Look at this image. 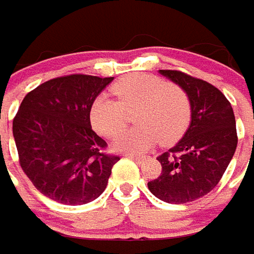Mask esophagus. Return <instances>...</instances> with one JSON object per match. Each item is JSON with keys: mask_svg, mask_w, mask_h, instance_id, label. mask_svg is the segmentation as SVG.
<instances>
[{"mask_svg": "<svg viewBox=\"0 0 254 254\" xmlns=\"http://www.w3.org/2000/svg\"><path fill=\"white\" fill-rule=\"evenodd\" d=\"M127 157H130V159H132V160L138 161V163H140V161H142V160H144V159H145V157H144V156L134 155V153H127Z\"/></svg>", "mask_w": 254, "mask_h": 254, "instance_id": "esophagus-1", "label": "esophagus"}]
</instances>
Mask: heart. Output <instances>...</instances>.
Here are the masks:
<instances>
[{
  "mask_svg": "<svg viewBox=\"0 0 254 254\" xmlns=\"http://www.w3.org/2000/svg\"><path fill=\"white\" fill-rule=\"evenodd\" d=\"M114 95L101 94L90 108V121L102 136L114 138L127 127V114L134 112L137 127L118 137L116 145L141 153L157 141L170 145L179 140L191 121V101L179 84L149 74H133L110 87Z\"/></svg>",
  "mask_w": 254,
  "mask_h": 254,
  "instance_id": "b5f03b06",
  "label": "heart"
}]
</instances>
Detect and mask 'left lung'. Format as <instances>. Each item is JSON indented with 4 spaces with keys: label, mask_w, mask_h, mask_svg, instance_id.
<instances>
[{
    "label": "left lung",
    "mask_w": 254,
    "mask_h": 254,
    "mask_svg": "<svg viewBox=\"0 0 254 254\" xmlns=\"http://www.w3.org/2000/svg\"><path fill=\"white\" fill-rule=\"evenodd\" d=\"M160 74L189 94L191 124L183 138L157 157L161 174L148 189L167 203H189L208 194L225 174L237 148L236 118L230 102L211 83L178 69Z\"/></svg>",
    "instance_id": "1"
}]
</instances>
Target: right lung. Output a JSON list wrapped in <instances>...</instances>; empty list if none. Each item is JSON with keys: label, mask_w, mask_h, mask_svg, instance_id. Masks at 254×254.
Segmentation results:
<instances>
[{"label": "right lung", "mask_w": 254, "mask_h": 254, "mask_svg": "<svg viewBox=\"0 0 254 254\" xmlns=\"http://www.w3.org/2000/svg\"><path fill=\"white\" fill-rule=\"evenodd\" d=\"M113 78L71 74L47 80L22 99L13 118L18 161L33 186L62 204L89 203L102 194L120 157L106 153L90 108Z\"/></svg>", "instance_id": "obj_1"}]
</instances>
